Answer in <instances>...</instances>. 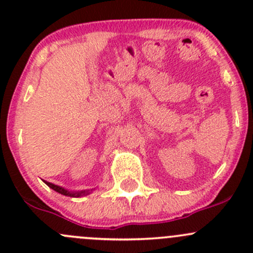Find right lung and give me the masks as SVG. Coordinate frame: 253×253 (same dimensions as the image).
I'll return each mask as SVG.
<instances>
[{
	"label": "right lung",
	"instance_id": "right-lung-1",
	"mask_svg": "<svg viewBox=\"0 0 253 253\" xmlns=\"http://www.w3.org/2000/svg\"><path fill=\"white\" fill-rule=\"evenodd\" d=\"M45 183H46L48 187L52 188L53 191H56V192L61 193V195H63V196H70V197H79L81 195H85V191H82V192H68L67 190H65V188L60 187V186H57V185H53V183L46 182V181H45Z\"/></svg>",
	"mask_w": 253,
	"mask_h": 253
}]
</instances>
